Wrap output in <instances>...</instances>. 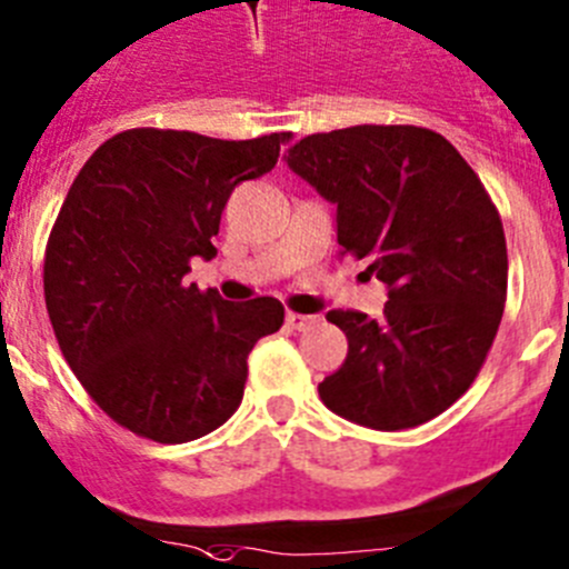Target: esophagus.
<instances>
[{
  "label": "esophagus",
  "mask_w": 569,
  "mask_h": 569,
  "mask_svg": "<svg viewBox=\"0 0 569 569\" xmlns=\"http://www.w3.org/2000/svg\"><path fill=\"white\" fill-rule=\"evenodd\" d=\"M286 326H289L291 331H309L311 326H317V317L295 315V311H289V315H286Z\"/></svg>",
  "instance_id": "1"
}]
</instances>
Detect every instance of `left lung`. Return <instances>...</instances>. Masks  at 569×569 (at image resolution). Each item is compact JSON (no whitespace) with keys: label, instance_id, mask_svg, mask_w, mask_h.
Instances as JSON below:
<instances>
[{"label":"left lung","instance_id":"8db88e82","mask_svg":"<svg viewBox=\"0 0 569 569\" xmlns=\"http://www.w3.org/2000/svg\"><path fill=\"white\" fill-rule=\"evenodd\" d=\"M286 164L337 207L339 254L368 260L385 315L328 311L348 357L322 405L359 427L427 423L471 387L508 289L506 232L469 162L418 126H353L302 137Z\"/></svg>","mask_w":569,"mask_h":569}]
</instances>
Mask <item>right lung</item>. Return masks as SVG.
Instances as JSON below:
<instances>
[{
	"mask_svg": "<svg viewBox=\"0 0 569 569\" xmlns=\"http://www.w3.org/2000/svg\"><path fill=\"white\" fill-rule=\"evenodd\" d=\"M289 137L131 129L69 188L47 243V315L72 373L120 427L184 443L241 405L249 350L283 326V306L230 302L184 274L190 258L216 254L232 190L272 171Z\"/></svg>",
	"mask_w": 569,
	"mask_h": 569,
	"instance_id": "1",
	"label": "right lung"
}]
</instances>
